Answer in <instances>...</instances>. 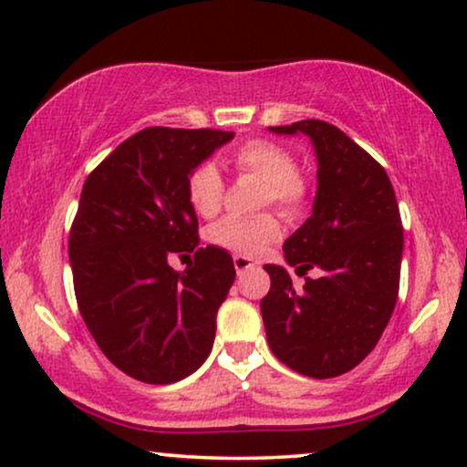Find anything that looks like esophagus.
I'll return each mask as SVG.
<instances>
[{
  "label": "esophagus",
  "instance_id": "esophagus-1",
  "mask_svg": "<svg viewBox=\"0 0 467 467\" xmlns=\"http://www.w3.org/2000/svg\"><path fill=\"white\" fill-rule=\"evenodd\" d=\"M233 261H234V269H237L239 274H244V271H247V269H254V267H258L256 263L250 261V258H247V256H241V254H237V256H234Z\"/></svg>",
  "mask_w": 467,
  "mask_h": 467
}]
</instances>
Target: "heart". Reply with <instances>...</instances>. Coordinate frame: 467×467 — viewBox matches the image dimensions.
Returning a JSON list of instances; mask_svg holds the SVG:
<instances>
[{"mask_svg": "<svg viewBox=\"0 0 467 467\" xmlns=\"http://www.w3.org/2000/svg\"><path fill=\"white\" fill-rule=\"evenodd\" d=\"M230 163L239 172L256 176L263 181V202L275 204L285 213H297L304 204L306 185L297 174L293 155L274 141L252 140L241 144L230 155ZM223 179L215 163H200L187 179V200L198 215L213 217L222 206ZM215 245L226 250L258 256L265 247L280 237V222L275 215L263 213L256 217H226L215 223L209 233Z\"/></svg>", "mask_w": 467, "mask_h": 467, "instance_id": "b5f03b06", "label": "heart"}]
</instances>
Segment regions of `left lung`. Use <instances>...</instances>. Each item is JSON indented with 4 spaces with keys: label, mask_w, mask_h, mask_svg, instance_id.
Listing matches in <instances>:
<instances>
[{
    "label": "left lung",
    "mask_w": 467,
    "mask_h": 467,
    "mask_svg": "<svg viewBox=\"0 0 467 467\" xmlns=\"http://www.w3.org/2000/svg\"><path fill=\"white\" fill-rule=\"evenodd\" d=\"M306 135L317 157L312 213L285 241L286 265H265L261 299L274 356L297 373L329 379L356 368L375 349L399 295L403 226L386 170L338 127L302 120L269 127ZM317 268L295 289L290 271Z\"/></svg>",
    "instance_id": "left-lung-1"
}]
</instances>
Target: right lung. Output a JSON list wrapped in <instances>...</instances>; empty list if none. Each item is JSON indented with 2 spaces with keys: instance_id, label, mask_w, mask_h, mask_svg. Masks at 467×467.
Wrapping results in <instances>:
<instances>
[{
  "instance_id": "1",
  "label": "right lung",
  "mask_w": 467,
  "mask_h": 467,
  "mask_svg": "<svg viewBox=\"0 0 467 467\" xmlns=\"http://www.w3.org/2000/svg\"><path fill=\"white\" fill-rule=\"evenodd\" d=\"M234 133L152 127L122 141L81 190L68 258L86 327L116 368L144 383L198 370L233 286V256L198 245L187 179ZM194 252L185 272L172 253Z\"/></svg>"
}]
</instances>
